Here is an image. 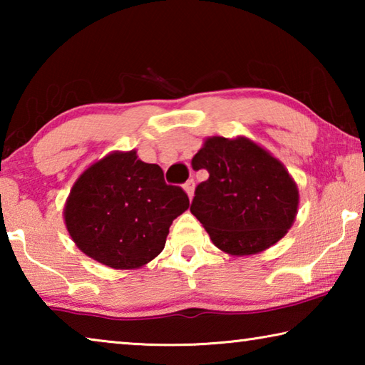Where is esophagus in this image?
I'll return each mask as SVG.
<instances>
[{"label":"esophagus","mask_w":365,"mask_h":365,"mask_svg":"<svg viewBox=\"0 0 365 365\" xmlns=\"http://www.w3.org/2000/svg\"><path fill=\"white\" fill-rule=\"evenodd\" d=\"M183 188H185V191H187V195L190 197H193V191H195V180H193V178H191V180H188L187 183H185Z\"/></svg>","instance_id":"1"}]
</instances>
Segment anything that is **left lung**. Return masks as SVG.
I'll use <instances>...</instances> for the list:
<instances>
[{"mask_svg": "<svg viewBox=\"0 0 365 365\" xmlns=\"http://www.w3.org/2000/svg\"><path fill=\"white\" fill-rule=\"evenodd\" d=\"M209 178L195 190L190 211L212 243L228 255L269 248L288 232L298 211V188L280 160L248 138H207L191 160Z\"/></svg>", "mask_w": 365, "mask_h": 365, "instance_id": "left-lung-1", "label": "left lung"}]
</instances>
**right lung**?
Here are the masks:
<instances>
[{"instance_id": "right-lung-1", "label": "right lung", "mask_w": 365, "mask_h": 365, "mask_svg": "<svg viewBox=\"0 0 365 365\" xmlns=\"http://www.w3.org/2000/svg\"><path fill=\"white\" fill-rule=\"evenodd\" d=\"M190 206L158 164L113 153L86 169L67 200V230L86 256L113 269H137L164 250L174 219Z\"/></svg>"}]
</instances>
